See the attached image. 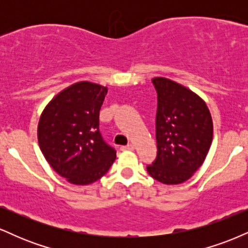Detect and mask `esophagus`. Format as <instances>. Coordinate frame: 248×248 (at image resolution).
I'll list each match as a JSON object with an SVG mask.
<instances>
[{
	"label": "esophagus",
	"mask_w": 248,
	"mask_h": 248,
	"mask_svg": "<svg viewBox=\"0 0 248 248\" xmlns=\"http://www.w3.org/2000/svg\"><path fill=\"white\" fill-rule=\"evenodd\" d=\"M133 149H134V144H132V143L121 147V150H133Z\"/></svg>",
	"instance_id": "esophagus-1"
}]
</instances>
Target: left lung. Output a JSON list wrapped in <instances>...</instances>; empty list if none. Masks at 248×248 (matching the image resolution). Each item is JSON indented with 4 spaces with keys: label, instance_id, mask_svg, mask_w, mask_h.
I'll list each match as a JSON object with an SVG mask.
<instances>
[{
    "label": "left lung",
    "instance_id": "left-lung-1",
    "mask_svg": "<svg viewBox=\"0 0 248 248\" xmlns=\"http://www.w3.org/2000/svg\"><path fill=\"white\" fill-rule=\"evenodd\" d=\"M157 156L147 171L163 184L186 182L203 164L212 143L213 124L205 101L178 82L156 77Z\"/></svg>",
    "mask_w": 248,
    "mask_h": 248
}]
</instances>
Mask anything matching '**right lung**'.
Listing matches in <instances>:
<instances>
[{"mask_svg":"<svg viewBox=\"0 0 248 248\" xmlns=\"http://www.w3.org/2000/svg\"><path fill=\"white\" fill-rule=\"evenodd\" d=\"M107 87L79 81L58 93L43 110L38 143L52 169L76 186L100 179L116 158L99 130Z\"/></svg>","mask_w":248,"mask_h":248,"instance_id":"1","label":"right lung"}]
</instances>
